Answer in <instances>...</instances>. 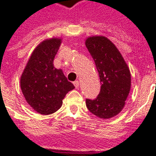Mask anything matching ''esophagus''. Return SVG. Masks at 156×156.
Here are the masks:
<instances>
[{
	"mask_svg": "<svg viewBox=\"0 0 156 156\" xmlns=\"http://www.w3.org/2000/svg\"><path fill=\"white\" fill-rule=\"evenodd\" d=\"M73 83H74V86H75V87H76V88H79V85H80V83H79V80H76V81H74Z\"/></svg>",
	"mask_w": 156,
	"mask_h": 156,
	"instance_id": "obj_1",
	"label": "esophagus"
}]
</instances>
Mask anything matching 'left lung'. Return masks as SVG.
Instances as JSON below:
<instances>
[{
  "label": "left lung",
  "mask_w": 156,
  "mask_h": 156,
  "mask_svg": "<svg viewBox=\"0 0 156 156\" xmlns=\"http://www.w3.org/2000/svg\"><path fill=\"white\" fill-rule=\"evenodd\" d=\"M86 47L95 62L101 88L95 99H86L91 113L99 118L109 119L125 106L131 88V73L117 47L105 36H91Z\"/></svg>",
  "instance_id": "obj_1"
}]
</instances>
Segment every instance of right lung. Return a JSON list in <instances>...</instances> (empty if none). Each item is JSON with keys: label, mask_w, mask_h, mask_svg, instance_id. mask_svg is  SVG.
I'll list each match as a JSON object with an SVG mask.
<instances>
[{"label": "right lung", "mask_w": 156, "mask_h": 156, "mask_svg": "<svg viewBox=\"0 0 156 156\" xmlns=\"http://www.w3.org/2000/svg\"><path fill=\"white\" fill-rule=\"evenodd\" d=\"M61 39L43 41L35 47L20 78V87L26 102L41 115L56 112L63 99L75 88L62 69L53 65Z\"/></svg>", "instance_id": "1"}]
</instances>
